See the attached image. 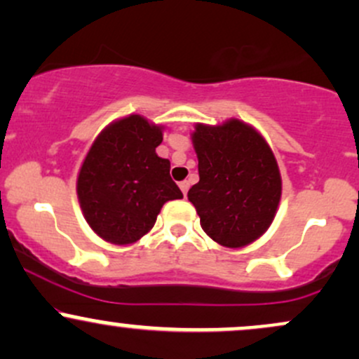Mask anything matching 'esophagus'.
I'll return each instance as SVG.
<instances>
[{
    "mask_svg": "<svg viewBox=\"0 0 359 359\" xmlns=\"http://www.w3.org/2000/svg\"><path fill=\"white\" fill-rule=\"evenodd\" d=\"M179 187H180V191H182L184 196H187V191H189V187H191V184H189V180H184V182L179 184Z\"/></svg>",
    "mask_w": 359,
    "mask_h": 359,
    "instance_id": "esophagus-1",
    "label": "esophagus"
}]
</instances>
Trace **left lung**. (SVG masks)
Instances as JSON below:
<instances>
[{
  "instance_id": "1",
  "label": "left lung",
  "mask_w": 359,
  "mask_h": 359,
  "mask_svg": "<svg viewBox=\"0 0 359 359\" xmlns=\"http://www.w3.org/2000/svg\"><path fill=\"white\" fill-rule=\"evenodd\" d=\"M192 143L199 182L189 201L201 226L228 248L250 245L269 229L282 196V179L269 143L255 128L229 119L219 126L196 125Z\"/></svg>"
}]
</instances>
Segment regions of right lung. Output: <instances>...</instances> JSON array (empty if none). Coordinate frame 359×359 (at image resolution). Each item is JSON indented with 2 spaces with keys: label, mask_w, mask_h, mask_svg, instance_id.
I'll use <instances>...</instances> for the list:
<instances>
[{
  "label": "right lung",
  "mask_w": 359,
  "mask_h": 359,
  "mask_svg": "<svg viewBox=\"0 0 359 359\" xmlns=\"http://www.w3.org/2000/svg\"><path fill=\"white\" fill-rule=\"evenodd\" d=\"M162 128L140 114L111 123L86 155L77 197L86 221L102 240L131 245L154 228L167 201L182 199L170 162L155 148Z\"/></svg>",
  "instance_id": "add662e5"
}]
</instances>
